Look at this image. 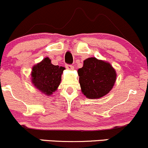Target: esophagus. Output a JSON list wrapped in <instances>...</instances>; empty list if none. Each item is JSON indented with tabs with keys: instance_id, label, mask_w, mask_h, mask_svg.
I'll return each mask as SVG.
<instances>
[{
	"instance_id": "obj_1",
	"label": "esophagus",
	"mask_w": 148,
	"mask_h": 148,
	"mask_svg": "<svg viewBox=\"0 0 148 148\" xmlns=\"http://www.w3.org/2000/svg\"><path fill=\"white\" fill-rule=\"evenodd\" d=\"M66 68H67L69 71H73L74 70V66H73L72 65H66Z\"/></svg>"
}]
</instances>
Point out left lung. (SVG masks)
<instances>
[{
	"label": "left lung",
	"mask_w": 148,
	"mask_h": 148,
	"mask_svg": "<svg viewBox=\"0 0 148 148\" xmlns=\"http://www.w3.org/2000/svg\"><path fill=\"white\" fill-rule=\"evenodd\" d=\"M81 92L88 99H99L112 90L116 80V72L112 65L95 57L83 61L77 70Z\"/></svg>",
	"instance_id": "left-lung-1"
}]
</instances>
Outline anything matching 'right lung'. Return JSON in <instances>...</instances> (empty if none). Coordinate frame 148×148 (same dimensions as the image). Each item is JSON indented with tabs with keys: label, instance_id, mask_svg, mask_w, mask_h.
<instances>
[{
	"label": "right lung",
	"instance_id": "1",
	"mask_svg": "<svg viewBox=\"0 0 148 148\" xmlns=\"http://www.w3.org/2000/svg\"><path fill=\"white\" fill-rule=\"evenodd\" d=\"M64 67L54 66L48 57L34 65L31 72L32 85L44 95L51 96L61 84Z\"/></svg>",
	"mask_w": 148,
	"mask_h": 148
}]
</instances>
